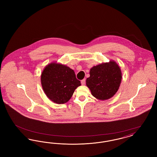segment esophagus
Masks as SVG:
<instances>
[{"label":"esophagus","mask_w":157,"mask_h":157,"mask_svg":"<svg viewBox=\"0 0 157 157\" xmlns=\"http://www.w3.org/2000/svg\"><path fill=\"white\" fill-rule=\"evenodd\" d=\"M85 82H86V79H82V81H81V84H82V85L85 84Z\"/></svg>","instance_id":"1"}]
</instances>
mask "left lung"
Wrapping results in <instances>:
<instances>
[{"label":"left lung","instance_id":"obj_1","mask_svg":"<svg viewBox=\"0 0 157 157\" xmlns=\"http://www.w3.org/2000/svg\"><path fill=\"white\" fill-rule=\"evenodd\" d=\"M90 74L86 84L92 95L97 99H108L120 88L122 73L119 65L113 60L92 67Z\"/></svg>","mask_w":157,"mask_h":157}]
</instances>
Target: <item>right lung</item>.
<instances>
[{"instance_id": "1", "label": "right lung", "mask_w": 157, "mask_h": 157, "mask_svg": "<svg viewBox=\"0 0 157 157\" xmlns=\"http://www.w3.org/2000/svg\"><path fill=\"white\" fill-rule=\"evenodd\" d=\"M40 80L46 96L58 104L67 102L76 88L81 85L80 81L76 79L74 70L55 62L46 66Z\"/></svg>"}]
</instances>
